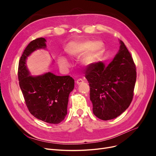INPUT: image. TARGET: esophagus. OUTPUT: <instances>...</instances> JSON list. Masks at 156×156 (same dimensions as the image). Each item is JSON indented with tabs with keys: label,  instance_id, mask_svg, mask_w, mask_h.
Listing matches in <instances>:
<instances>
[{
	"label": "esophagus",
	"instance_id": "esophagus-1",
	"mask_svg": "<svg viewBox=\"0 0 156 156\" xmlns=\"http://www.w3.org/2000/svg\"><path fill=\"white\" fill-rule=\"evenodd\" d=\"M83 82H84V81H83V80L82 79H77V80L76 83H77V84H80L83 83Z\"/></svg>",
	"mask_w": 156,
	"mask_h": 156
}]
</instances>
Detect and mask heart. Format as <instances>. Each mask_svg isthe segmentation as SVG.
<instances>
[{"instance_id": "1", "label": "heart", "mask_w": 156, "mask_h": 156, "mask_svg": "<svg viewBox=\"0 0 156 156\" xmlns=\"http://www.w3.org/2000/svg\"><path fill=\"white\" fill-rule=\"evenodd\" d=\"M67 51L68 55L72 57H79L85 51L82 56L81 62L84 65H88L94 62L102 55L104 51V44L101 41H96L93 43L90 41H86L75 44ZM58 64L62 68H66L69 65L68 60L64 57L59 58Z\"/></svg>"}]
</instances>
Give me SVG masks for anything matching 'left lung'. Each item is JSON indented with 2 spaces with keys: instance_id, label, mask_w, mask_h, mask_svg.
<instances>
[{
  "instance_id": "1",
  "label": "left lung",
  "mask_w": 156,
  "mask_h": 156,
  "mask_svg": "<svg viewBox=\"0 0 156 156\" xmlns=\"http://www.w3.org/2000/svg\"><path fill=\"white\" fill-rule=\"evenodd\" d=\"M120 43L119 53L107 66L99 62L88 65L85 71L93 113L103 120L120 116L133 98L136 66L124 42Z\"/></svg>"
}]
</instances>
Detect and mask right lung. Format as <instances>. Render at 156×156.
<instances>
[{
  "label": "right lung",
  "instance_id": "right-lung-1",
  "mask_svg": "<svg viewBox=\"0 0 156 156\" xmlns=\"http://www.w3.org/2000/svg\"><path fill=\"white\" fill-rule=\"evenodd\" d=\"M45 39L30 42L21 56L18 67L20 87L26 105L36 119L49 124H59L67 115L69 93L74 88V79L69 75L57 76L51 72L37 77L30 76L26 59L33 51L45 48Z\"/></svg>",
  "mask_w": 156,
  "mask_h": 156
}]
</instances>
